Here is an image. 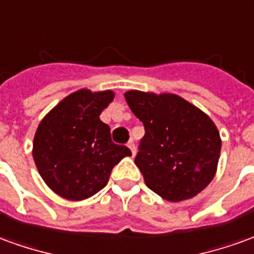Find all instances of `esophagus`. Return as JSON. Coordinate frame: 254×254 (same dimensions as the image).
Instances as JSON below:
<instances>
[{"label":"esophagus","instance_id":"34e87169","mask_svg":"<svg viewBox=\"0 0 254 254\" xmlns=\"http://www.w3.org/2000/svg\"><path fill=\"white\" fill-rule=\"evenodd\" d=\"M127 145V148L130 150V152H132V155H134V154H136V147H134V143H133V141H129Z\"/></svg>","mask_w":254,"mask_h":254}]
</instances>
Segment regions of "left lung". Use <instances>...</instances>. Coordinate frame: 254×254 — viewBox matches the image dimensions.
<instances>
[{
  "instance_id": "8db88e82",
  "label": "left lung",
  "mask_w": 254,
  "mask_h": 254,
  "mask_svg": "<svg viewBox=\"0 0 254 254\" xmlns=\"http://www.w3.org/2000/svg\"><path fill=\"white\" fill-rule=\"evenodd\" d=\"M145 134L134 164L145 186L170 202L192 198L213 180L221 139L210 117L173 93L125 92Z\"/></svg>"
}]
</instances>
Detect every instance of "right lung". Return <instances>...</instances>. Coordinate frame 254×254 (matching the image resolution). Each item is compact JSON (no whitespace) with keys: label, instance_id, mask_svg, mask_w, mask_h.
Here are the masks:
<instances>
[{"label":"right lung","instance_id":"obj_1","mask_svg":"<svg viewBox=\"0 0 254 254\" xmlns=\"http://www.w3.org/2000/svg\"><path fill=\"white\" fill-rule=\"evenodd\" d=\"M113 90H75L48 113L35 132L33 158L53 192L84 201L107 184L111 170L132 152L113 143L100 114L114 100Z\"/></svg>","mask_w":254,"mask_h":254}]
</instances>
